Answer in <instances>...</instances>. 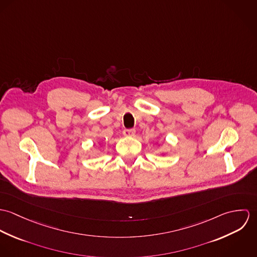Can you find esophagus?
I'll use <instances>...</instances> for the list:
<instances>
[{
    "mask_svg": "<svg viewBox=\"0 0 257 257\" xmlns=\"http://www.w3.org/2000/svg\"><path fill=\"white\" fill-rule=\"evenodd\" d=\"M124 137H134L136 135V131L135 130H124L122 132Z\"/></svg>",
    "mask_w": 257,
    "mask_h": 257,
    "instance_id": "obj_1",
    "label": "esophagus"
}]
</instances>
